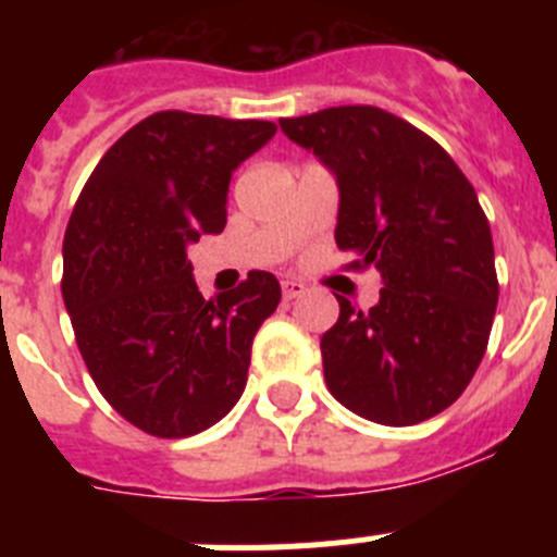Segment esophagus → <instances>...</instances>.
I'll use <instances>...</instances> for the list:
<instances>
[{
    "label": "esophagus",
    "instance_id": "obj_1",
    "mask_svg": "<svg viewBox=\"0 0 557 557\" xmlns=\"http://www.w3.org/2000/svg\"><path fill=\"white\" fill-rule=\"evenodd\" d=\"M282 293H284V301H295V298L304 293V284L287 278V282H282Z\"/></svg>",
    "mask_w": 557,
    "mask_h": 557
}]
</instances>
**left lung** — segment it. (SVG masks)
<instances>
[{
	"label": "left lung",
	"instance_id": "left-lung-1",
	"mask_svg": "<svg viewBox=\"0 0 557 557\" xmlns=\"http://www.w3.org/2000/svg\"><path fill=\"white\" fill-rule=\"evenodd\" d=\"M278 125L337 181V248L385 284L368 312L337 295L339 318L321 337L329 393L387 426L444 412L480 368L499 301L474 186L435 139L382 108H326Z\"/></svg>",
	"mask_w": 557,
	"mask_h": 557
}]
</instances>
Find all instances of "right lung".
Here are the masks:
<instances>
[{
  "mask_svg": "<svg viewBox=\"0 0 557 557\" xmlns=\"http://www.w3.org/2000/svg\"><path fill=\"white\" fill-rule=\"evenodd\" d=\"M273 133L262 120L152 113L102 156L69 218L61 287L77 348L108 405L147 435H198L243 396L282 287L250 270L206 301L186 250L225 228L231 175Z\"/></svg>",
  "mask_w": 557,
  "mask_h": 557,
  "instance_id": "right-lung-1",
  "label": "right lung"
}]
</instances>
